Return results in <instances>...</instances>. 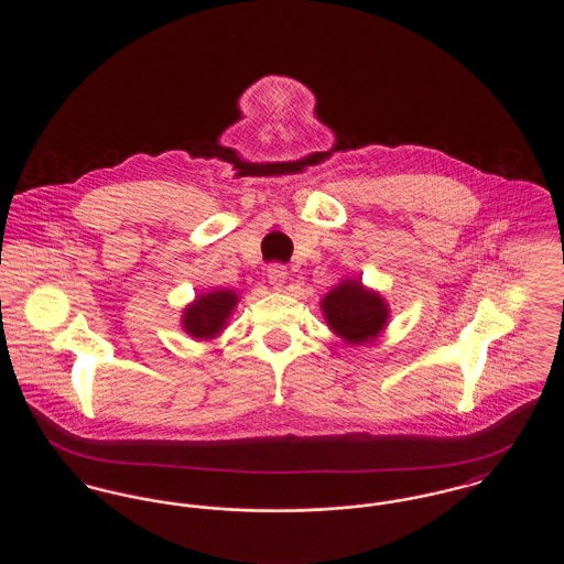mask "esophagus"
<instances>
[{"mask_svg": "<svg viewBox=\"0 0 564 564\" xmlns=\"http://www.w3.org/2000/svg\"><path fill=\"white\" fill-rule=\"evenodd\" d=\"M267 276H269L270 285L274 290H283L285 279H288V269L283 264H279V262H272L269 269H267Z\"/></svg>", "mask_w": 564, "mask_h": 564, "instance_id": "obj_1", "label": "esophagus"}]
</instances>
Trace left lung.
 Wrapping results in <instances>:
<instances>
[{"label": "left lung", "mask_w": 564, "mask_h": 564, "mask_svg": "<svg viewBox=\"0 0 564 564\" xmlns=\"http://www.w3.org/2000/svg\"><path fill=\"white\" fill-rule=\"evenodd\" d=\"M329 327L350 345H364L378 336L387 323V304L382 297L361 288L359 281H345L323 297Z\"/></svg>", "instance_id": "8db88e82"}]
</instances>
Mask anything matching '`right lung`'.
<instances>
[{
  "instance_id": "add662e5",
  "label": "right lung",
  "mask_w": 564,
  "mask_h": 564,
  "mask_svg": "<svg viewBox=\"0 0 564 564\" xmlns=\"http://www.w3.org/2000/svg\"><path fill=\"white\" fill-rule=\"evenodd\" d=\"M237 304V295L232 292H212L200 295L192 306L186 308L184 327L194 338H214L215 334L226 325L230 311Z\"/></svg>"
}]
</instances>
